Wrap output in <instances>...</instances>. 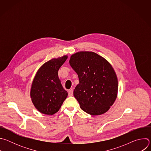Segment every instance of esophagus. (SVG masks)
I'll return each instance as SVG.
<instances>
[{"label":"esophagus","instance_id":"obj_1","mask_svg":"<svg viewBox=\"0 0 151 151\" xmlns=\"http://www.w3.org/2000/svg\"><path fill=\"white\" fill-rule=\"evenodd\" d=\"M68 94H69V96H70V97L73 96V90L72 89L69 90V91H68Z\"/></svg>","mask_w":151,"mask_h":151}]
</instances>
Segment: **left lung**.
<instances>
[{
  "label": "left lung",
  "instance_id": "obj_1",
  "mask_svg": "<svg viewBox=\"0 0 151 151\" xmlns=\"http://www.w3.org/2000/svg\"><path fill=\"white\" fill-rule=\"evenodd\" d=\"M69 63L78 76L73 95L82 110L93 116L108 111L118 91V78L111 64L91 51L72 54Z\"/></svg>",
  "mask_w": 151,
  "mask_h": 151
}]
</instances>
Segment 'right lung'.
<instances>
[{
	"label": "right lung",
	"instance_id": "obj_1",
	"mask_svg": "<svg viewBox=\"0 0 151 151\" xmlns=\"http://www.w3.org/2000/svg\"><path fill=\"white\" fill-rule=\"evenodd\" d=\"M67 55L52 58L37 70L30 88V98L41 114L52 115L57 113L68 96L58 78V70L68 59Z\"/></svg>",
	"mask_w": 151,
	"mask_h": 151
}]
</instances>
